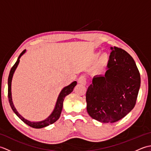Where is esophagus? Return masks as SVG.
I'll return each instance as SVG.
<instances>
[{"label": "esophagus", "instance_id": "34e87169", "mask_svg": "<svg viewBox=\"0 0 151 151\" xmlns=\"http://www.w3.org/2000/svg\"><path fill=\"white\" fill-rule=\"evenodd\" d=\"M78 83H80V84H81L82 85H86V76H84V75H82L79 77L78 80Z\"/></svg>", "mask_w": 151, "mask_h": 151}]
</instances>
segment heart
I'll use <instances>...</instances> for the list:
<instances>
[{
	"label": "heart",
	"instance_id": "heart-1",
	"mask_svg": "<svg viewBox=\"0 0 151 151\" xmlns=\"http://www.w3.org/2000/svg\"><path fill=\"white\" fill-rule=\"evenodd\" d=\"M108 54L106 53H103L101 55L100 59H99V67L101 68L104 66V63L106 62V61L108 60Z\"/></svg>",
	"mask_w": 151,
	"mask_h": 151
}]
</instances>
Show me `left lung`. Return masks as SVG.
I'll list each match as a JSON object with an SVG mask.
<instances>
[{
  "mask_svg": "<svg viewBox=\"0 0 151 151\" xmlns=\"http://www.w3.org/2000/svg\"><path fill=\"white\" fill-rule=\"evenodd\" d=\"M108 70L94 76L86 92L87 111L101 123L121 119L136 104L140 88V74L132 57L124 50L111 47Z\"/></svg>",
  "mask_w": 151,
  "mask_h": 151,
  "instance_id": "left-lung-1",
  "label": "left lung"
}]
</instances>
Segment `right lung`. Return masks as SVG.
<instances>
[{
  "mask_svg": "<svg viewBox=\"0 0 151 151\" xmlns=\"http://www.w3.org/2000/svg\"><path fill=\"white\" fill-rule=\"evenodd\" d=\"M26 52V50H24L20 54V55L18 57L17 62H15V63L12 67V69L10 70V72H9V76H8V100H9V104H10V106L12 109V110L14 111V113L17 115L18 117H19V119L24 122V123H26L27 124H28V126H30L32 128H34V129H41V128L49 126V124H52L54 123L58 119L61 112H62V108H63V102L64 101V99L66 97L67 95H68L69 94H70L73 90L74 88L75 87V86L76 85V81L72 82L71 84L70 85L66 86V87L63 88L62 91H61L58 97L56 103V106L55 108H54L53 111L52 112L49 117H48L46 119H45L43 121H39V122H32L28 121L26 119H24L23 117L21 115L18 113V111L16 110V108H15L14 104H13L12 102V91H11V86H12V78H13V75H14V73L15 72V70L17 68L19 63V59L23 55V54Z\"/></svg>",
  "mask_w": 151,
  "mask_h": 151,
  "instance_id": "right-lung-1",
  "label": "right lung"
}]
</instances>
